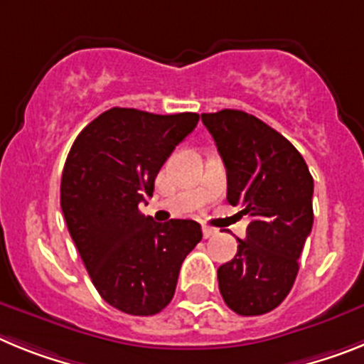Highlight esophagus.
<instances>
[{
  "instance_id": "34e87169",
  "label": "esophagus",
  "mask_w": 364,
  "mask_h": 364,
  "mask_svg": "<svg viewBox=\"0 0 364 364\" xmlns=\"http://www.w3.org/2000/svg\"><path fill=\"white\" fill-rule=\"evenodd\" d=\"M218 235V229H213V227L203 225V236L205 238H213V236Z\"/></svg>"
}]
</instances>
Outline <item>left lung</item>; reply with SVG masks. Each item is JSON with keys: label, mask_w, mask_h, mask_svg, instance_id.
Listing matches in <instances>:
<instances>
[{"label": "left lung", "mask_w": 364, "mask_h": 364, "mask_svg": "<svg viewBox=\"0 0 364 364\" xmlns=\"http://www.w3.org/2000/svg\"><path fill=\"white\" fill-rule=\"evenodd\" d=\"M227 168V201L251 216L247 238L218 269L220 293L243 317L264 315L291 291L314 225V178L299 150L240 109L203 113Z\"/></svg>", "instance_id": "obj_1"}]
</instances>
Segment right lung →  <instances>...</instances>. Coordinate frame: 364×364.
I'll return each instance as SVG.
<instances>
[{"label": "right lung", "instance_id": "add662e5", "mask_svg": "<svg viewBox=\"0 0 364 364\" xmlns=\"http://www.w3.org/2000/svg\"><path fill=\"white\" fill-rule=\"evenodd\" d=\"M198 121V113L112 107L82 129L65 159L60 207L69 235L100 296L128 315L170 304L183 260L203 236L194 220L157 223L139 210Z\"/></svg>", "mask_w": 364, "mask_h": 364}]
</instances>
